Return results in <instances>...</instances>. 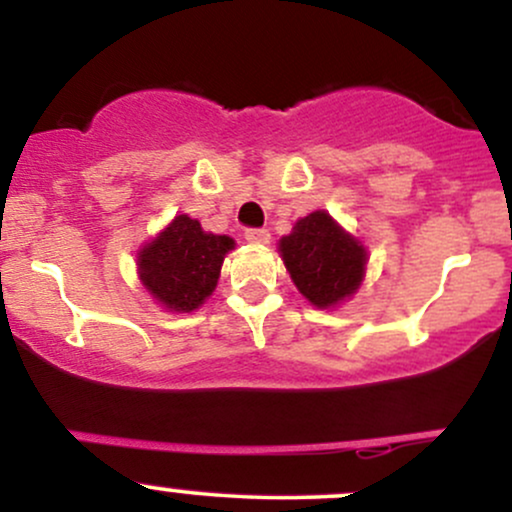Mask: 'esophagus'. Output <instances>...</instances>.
<instances>
[{
  "label": "esophagus",
  "instance_id": "1",
  "mask_svg": "<svg viewBox=\"0 0 512 512\" xmlns=\"http://www.w3.org/2000/svg\"><path fill=\"white\" fill-rule=\"evenodd\" d=\"M245 240L255 245L269 243V231L267 228H248V231H245Z\"/></svg>",
  "mask_w": 512,
  "mask_h": 512
}]
</instances>
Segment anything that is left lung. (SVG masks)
I'll return each mask as SVG.
<instances>
[{
    "mask_svg": "<svg viewBox=\"0 0 512 512\" xmlns=\"http://www.w3.org/2000/svg\"><path fill=\"white\" fill-rule=\"evenodd\" d=\"M293 284L317 308H330L358 289L366 269V250L344 233L325 211H313L281 238Z\"/></svg>",
    "mask_w": 512,
    "mask_h": 512,
    "instance_id": "obj_1",
    "label": "left lung"
}]
</instances>
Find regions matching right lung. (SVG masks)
Returning <instances> with one entry per match:
<instances>
[{
	"instance_id": "add662e5",
	"label": "right lung",
	"mask_w": 512,
	"mask_h": 512,
	"mask_svg": "<svg viewBox=\"0 0 512 512\" xmlns=\"http://www.w3.org/2000/svg\"><path fill=\"white\" fill-rule=\"evenodd\" d=\"M233 238L204 233L199 221L175 216L156 240L139 252V276L166 308L190 313L211 296Z\"/></svg>"
}]
</instances>
